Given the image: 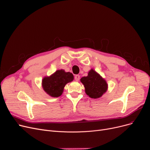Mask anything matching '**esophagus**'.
Here are the masks:
<instances>
[{"mask_svg": "<svg viewBox=\"0 0 150 150\" xmlns=\"http://www.w3.org/2000/svg\"><path fill=\"white\" fill-rule=\"evenodd\" d=\"M74 79L76 81H79L80 79V76L79 75H76L74 77Z\"/></svg>", "mask_w": 150, "mask_h": 150, "instance_id": "obj_1", "label": "esophagus"}]
</instances>
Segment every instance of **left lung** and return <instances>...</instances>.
<instances>
[{
    "label": "left lung",
    "mask_w": 150,
    "mask_h": 150,
    "mask_svg": "<svg viewBox=\"0 0 150 150\" xmlns=\"http://www.w3.org/2000/svg\"><path fill=\"white\" fill-rule=\"evenodd\" d=\"M81 82L84 86L86 94L92 98L101 97L108 89L106 81L93 69L89 71L87 76L82 77Z\"/></svg>",
    "instance_id": "obj_1"
}]
</instances>
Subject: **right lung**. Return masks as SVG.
<instances>
[{
	"mask_svg": "<svg viewBox=\"0 0 150 150\" xmlns=\"http://www.w3.org/2000/svg\"><path fill=\"white\" fill-rule=\"evenodd\" d=\"M73 79V74L69 72H65L63 69L57 70L51 76L44 77L42 86L48 95L52 97H58L63 93L66 84Z\"/></svg>",
	"mask_w": 150,
	"mask_h": 150,
	"instance_id": "obj_1",
	"label": "right lung"
}]
</instances>
